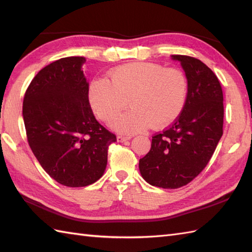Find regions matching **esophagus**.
I'll return each mask as SVG.
<instances>
[{
	"mask_svg": "<svg viewBox=\"0 0 252 252\" xmlns=\"http://www.w3.org/2000/svg\"><path fill=\"white\" fill-rule=\"evenodd\" d=\"M131 138V136H123V135H119L117 137V140H118V142H121V143H123V142H126V141H129Z\"/></svg>",
	"mask_w": 252,
	"mask_h": 252,
	"instance_id": "esophagus-1",
	"label": "esophagus"
}]
</instances>
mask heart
Returning <instances> with one entry per match:
<instances>
[{"label": "heart", "instance_id": "b5f03b06", "mask_svg": "<svg viewBox=\"0 0 252 252\" xmlns=\"http://www.w3.org/2000/svg\"><path fill=\"white\" fill-rule=\"evenodd\" d=\"M187 89L186 76L180 69L129 63L112 69L108 80H93L89 100L94 114L108 125L126 108L129 100L133 109L119 118L115 127L134 133L152 125L161 129L173 123L184 109Z\"/></svg>", "mask_w": 252, "mask_h": 252}]
</instances>
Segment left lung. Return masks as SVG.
<instances>
[{
    "mask_svg": "<svg viewBox=\"0 0 252 252\" xmlns=\"http://www.w3.org/2000/svg\"><path fill=\"white\" fill-rule=\"evenodd\" d=\"M187 79L183 111L167 130L153 136L138 168L147 183L161 189L189 184L205 169L223 134V92L219 79L194 57L172 55Z\"/></svg>",
    "mask_w": 252,
    "mask_h": 252,
    "instance_id": "obj_1",
    "label": "left lung"
}]
</instances>
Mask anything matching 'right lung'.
<instances>
[{
  "mask_svg": "<svg viewBox=\"0 0 252 252\" xmlns=\"http://www.w3.org/2000/svg\"><path fill=\"white\" fill-rule=\"evenodd\" d=\"M84 57L61 58L37 72L27 89L23 118L32 153L58 183L82 187L103 176L116 135L95 119L89 103Z\"/></svg>",
  "mask_w": 252,
  "mask_h": 252,
  "instance_id": "obj_1",
  "label": "right lung"
}]
</instances>
